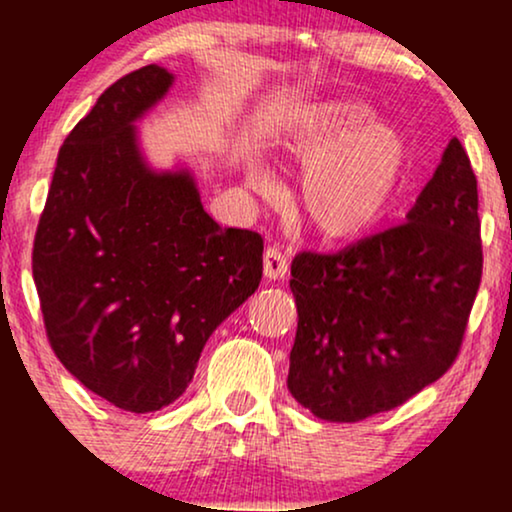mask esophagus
<instances>
[{"instance_id": "esophagus-1", "label": "esophagus", "mask_w": 512, "mask_h": 512, "mask_svg": "<svg viewBox=\"0 0 512 512\" xmlns=\"http://www.w3.org/2000/svg\"><path fill=\"white\" fill-rule=\"evenodd\" d=\"M289 272V260L279 248H267L264 252V276L267 279H284Z\"/></svg>"}]
</instances>
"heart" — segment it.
I'll return each mask as SVG.
<instances>
[{
    "mask_svg": "<svg viewBox=\"0 0 512 512\" xmlns=\"http://www.w3.org/2000/svg\"><path fill=\"white\" fill-rule=\"evenodd\" d=\"M286 154L305 170L301 211L310 228L327 240H351L390 207L409 149L395 127L373 122L368 105L332 101L303 113ZM252 182L264 185V178L252 173Z\"/></svg>",
    "mask_w": 512,
    "mask_h": 512,
    "instance_id": "obj_1",
    "label": "heart"
}]
</instances>
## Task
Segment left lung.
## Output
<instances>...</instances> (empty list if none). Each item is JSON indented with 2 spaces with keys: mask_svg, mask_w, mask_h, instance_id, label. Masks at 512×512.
Wrapping results in <instances>:
<instances>
[{
  "mask_svg": "<svg viewBox=\"0 0 512 512\" xmlns=\"http://www.w3.org/2000/svg\"><path fill=\"white\" fill-rule=\"evenodd\" d=\"M477 175L460 139L407 221L339 252H298L289 392L317 419L390 411L455 363L481 284Z\"/></svg>",
  "mask_w": 512,
  "mask_h": 512,
  "instance_id": "8db88e82",
  "label": "left lung"
}]
</instances>
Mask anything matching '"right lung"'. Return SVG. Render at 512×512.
<instances>
[{
	"mask_svg": "<svg viewBox=\"0 0 512 512\" xmlns=\"http://www.w3.org/2000/svg\"><path fill=\"white\" fill-rule=\"evenodd\" d=\"M170 84L149 64L105 88L64 139L33 240L52 351L134 414L187 390L211 332L262 279L260 233L221 228L187 170L156 173L139 154L134 122Z\"/></svg>",
	"mask_w": 512,
	"mask_h": 512,
	"instance_id": "1",
	"label": "right lung"
}]
</instances>
